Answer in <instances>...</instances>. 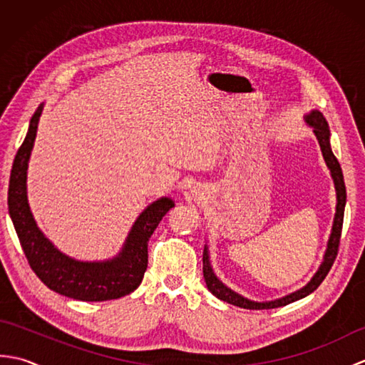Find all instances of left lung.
Masks as SVG:
<instances>
[{
  "mask_svg": "<svg viewBox=\"0 0 365 365\" xmlns=\"http://www.w3.org/2000/svg\"><path fill=\"white\" fill-rule=\"evenodd\" d=\"M304 122L309 127H312L314 135L317 136V141L320 144V149L323 153L324 163L331 173L332 182H334V188H336V196H337V204H336V215H334V222H332V229H331V235L327 245V251H324L323 255V262L320 263L317 273L312 276L311 281H309L304 287H301L299 290L292 292L289 294H285L282 298H277L273 301H252L245 298L243 294H240L234 292L226 284H222L220 281L218 276L215 274V271L212 268V262H210V254H208V246H204V279L207 284V289L210 290L216 298L221 301H226L229 304H234L243 309H252V311H262V309H274V307H282L290 304V302L298 301L301 298H306L307 294H311L314 290L319 289V285L323 282V279L327 277L329 273V269L332 267V263L336 260L337 250H339V242H340V234H342V224H344V212H345V204H346V190H345V182H344V174H342V168H340L337 158L334 157V153L331 150V143H329V136L331 131L328 127L327 119L323 118V114L319 110H312L309 114L304 115Z\"/></svg>",
  "mask_w": 365,
  "mask_h": 365,
  "instance_id": "1",
  "label": "left lung"
}]
</instances>
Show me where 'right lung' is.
Returning a JSON list of instances; mask_svg holds the SVG:
<instances>
[{"label": "right lung", "instance_id": "1", "mask_svg": "<svg viewBox=\"0 0 365 365\" xmlns=\"http://www.w3.org/2000/svg\"><path fill=\"white\" fill-rule=\"evenodd\" d=\"M42 111L43 103L38 105L29 120L25 141L15 155L9 192H7L9 215L23 252L37 277L59 294L80 301H108L125 297L141 284L147 269V257H149L147 254L149 238L163 216L175 207L174 200L170 197H160L147 205L139 213L120 251L114 257L94 262L68 257L38 229L28 204V165Z\"/></svg>", "mask_w": 365, "mask_h": 365}]
</instances>
